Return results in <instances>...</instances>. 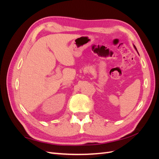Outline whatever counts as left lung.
<instances>
[{"label":"left lung","mask_w":159,"mask_h":159,"mask_svg":"<svg viewBox=\"0 0 159 159\" xmlns=\"http://www.w3.org/2000/svg\"><path fill=\"white\" fill-rule=\"evenodd\" d=\"M134 48H135V49H136V50H137V48H136V47H135V46H134Z\"/></svg>","instance_id":"left-lung-1"}]
</instances>
